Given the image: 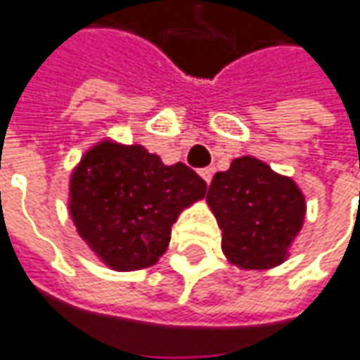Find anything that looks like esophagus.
Here are the masks:
<instances>
[{"label":"esophagus","instance_id":"obj_1","mask_svg":"<svg viewBox=\"0 0 360 360\" xmlns=\"http://www.w3.org/2000/svg\"><path fill=\"white\" fill-rule=\"evenodd\" d=\"M198 174H200V178H202L207 184H210V180H212V170H210V168H202Z\"/></svg>","mask_w":360,"mask_h":360}]
</instances>
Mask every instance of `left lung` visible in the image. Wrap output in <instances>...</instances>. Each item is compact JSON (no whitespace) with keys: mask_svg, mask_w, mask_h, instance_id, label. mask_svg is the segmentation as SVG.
I'll list each match as a JSON object with an SVG mask.
<instances>
[{"mask_svg":"<svg viewBox=\"0 0 360 360\" xmlns=\"http://www.w3.org/2000/svg\"><path fill=\"white\" fill-rule=\"evenodd\" d=\"M207 202L223 231V253L241 269H271L288 259L306 217L297 184L253 155L217 172Z\"/></svg>","mask_w":360,"mask_h":360,"instance_id":"left-lung-1","label":"left lung"}]
</instances>
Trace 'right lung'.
<instances>
[{
  "label": "right lung",
  "mask_w": 360,
  "mask_h": 360,
  "mask_svg": "<svg viewBox=\"0 0 360 360\" xmlns=\"http://www.w3.org/2000/svg\"><path fill=\"white\" fill-rule=\"evenodd\" d=\"M68 190L70 219L89 249L115 271H135L166 253L172 225L205 198L207 182L143 146L103 139L82 155Z\"/></svg>",
  "instance_id": "add662e5"
}]
</instances>
